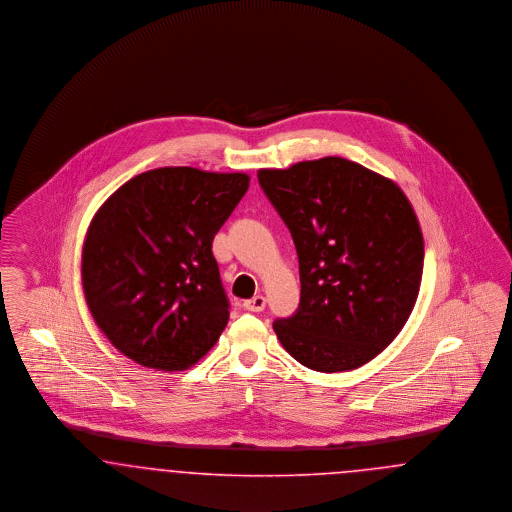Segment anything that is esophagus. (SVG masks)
<instances>
[{
	"instance_id": "1",
	"label": "esophagus",
	"mask_w": 512,
	"mask_h": 512,
	"mask_svg": "<svg viewBox=\"0 0 512 512\" xmlns=\"http://www.w3.org/2000/svg\"><path fill=\"white\" fill-rule=\"evenodd\" d=\"M264 308H266V298L264 296H254V298L245 302V310H248V312H264Z\"/></svg>"
}]
</instances>
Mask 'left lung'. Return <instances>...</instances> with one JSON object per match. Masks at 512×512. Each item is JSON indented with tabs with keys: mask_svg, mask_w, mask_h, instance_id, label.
<instances>
[{
	"mask_svg": "<svg viewBox=\"0 0 512 512\" xmlns=\"http://www.w3.org/2000/svg\"><path fill=\"white\" fill-rule=\"evenodd\" d=\"M289 227L300 304L273 321L283 348L319 373L357 369L403 329L423 277V233L400 187L361 164L325 156L260 170Z\"/></svg>",
	"mask_w": 512,
	"mask_h": 512,
	"instance_id": "8db88e82",
	"label": "left lung"
}]
</instances>
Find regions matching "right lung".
<instances>
[{"label":"right lung","mask_w":512,"mask_h":512,"mask_svg":"<svg viewBox=\"0 0 512 512\" xmlns=\"http://www.w3.org/2000/svg\"><path fill=\"white\" fill-rule=\"evenodd\" d=\"M246 189V174L156 168L99 208L84 243L82 283L95 323L124 356L181 371L216 344L229 298L212 241Z\"/></svg>","instance_id":"1"}]
</instances>
